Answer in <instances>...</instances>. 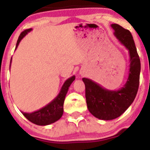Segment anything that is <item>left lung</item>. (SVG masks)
Masks as SVG:
<instances>
[{
    "instance_id": "1",
    "label": "left lung",
    "mask_w": 150,
    "mask_h": 150,
    "mask_svg": "<svg viewBox=\"0 0 150 150\" xmlns=\"http://www.w3.org/2000/svg\"><path fill=\"white\" fill-rule=\"evenodd\" d=\"M113 34L128 51L129 72L125 85L118 90L106 89L89 78H82L89 111L96 118L109 120L119 117L128 109L136 97L139 87L140 61L130 31L112 24Z\"/></svg>"
}]
</instances>
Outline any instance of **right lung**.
I'll return each mask as SVG.
<instances>
[{
	"instance_id": "1",
	"label": "right lung",
	"mask_w": 150,
	"mask_h": 150,
	"mask_svg": "<svg viewBox=\"0 0 150 150\" xmlns=\"http://www.w3.org/2000/svg\"><path fill=\"white\" fill-rule=\"evenodd\" d=\"M32 30V29H29V30L24 31V32H22L20 34V37H19L18 39V42H17L15 50L17 49L22 39ZM11 62L12 58L11 60H10V65H11ZM75 80V75H73L72 77L67 79L65 81L64 84L62 86L61 90H60L59 93H58V94L56 96V98H54L51 102L46 104L45 106L37 110V111H34V112L25 113L23 112V111H21L22 113L30 121L38 125H47L57 121L63 116V103H64L65 96H66V94L68 92L70 85L73 83V82Z\"/></svg>"
}]
</instances>
